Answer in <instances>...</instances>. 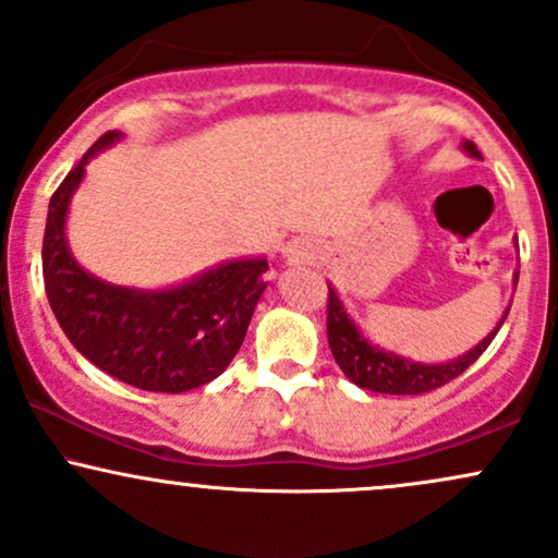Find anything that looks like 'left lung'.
I'll use <instances>...</instances> for the list:
<instances>
[{
	"instance_id": "obj_1",
	"label": "left lung",
	"mask_w": 558,
	"mask_h": 558,
	"mask_svg": "<svg viewBox=\"0 0 558 558\" xmlns=\"http://www.w3.org/2000/svg\"><path fill=\"white\" fill-rule=\"evenodd\" d=\"M464 149L470 151L472 157H480L477 146L472 144V141H466ZM517 278H520V272H517ZM506 315H509V310H506ZM506 315L501 317V323H498V328L493 330L483 343H477L470 354H464L462 360L448 364H417L401 360V356L386 354V351L375 349V345L364 341L362 332L356 330V325L351 323L349 315H345L336 291L328 288V343L332 351V360L338 362V367L343 369V375L349 377L354 386L375 390V393L420 396L446 386L453 377L462 375L472 362H477L480 354H483L493 338H496V332L501 330Z\"/></svg>"
}]
</instances>
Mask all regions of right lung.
<instances>
[{
    "label": "right lung",
    "mask_w": 558,
    "mask_h": 558,
    "mask_svg": "<svg viewBox=\"0 0 558 558\" xmlns=\"http://www.w3.org/2000/svg\"><path fill=\"white\" fill-rule=\"evenodd\" d=\"M120 138L105 136L57 185L44 228V288L70 343L128 386L183 393L226 373L239 354L254 306L265 291V259H239L170 291L146 293L101 283L68 252L65 215L83 168L96 151Z\"/></svg>",
    "instance_id": "1"
}]
</instances>
